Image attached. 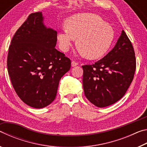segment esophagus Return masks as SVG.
Listing matches in <instances>:
<instances>
[{"instance_id": "34e87169", "label": "esophagus", "mask_w": 147, "mask_h": 147, "mask_svg": "<svg viewBox=\"0 0 147 147\" xmlns=\"http://www.w3.org/2000/svg\"><path fill=\"white\" fill-rule=\"evenodd\" d=\"M78 63H77V62H76L75 61H72L71 62V66L72 67H75L76 65H78Z\"/></svg>"}]
</instances>
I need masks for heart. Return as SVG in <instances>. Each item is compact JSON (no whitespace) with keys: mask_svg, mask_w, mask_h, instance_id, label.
I'll list each match as a JSON object with an SVG mask.
<instances>
[{"mask_svg":"<svg viewBox=\"0 0 147 147\" xmlns=\"http://www.w3.org/2000/svg\"><path fill=\"white\" fill-rule=\"evenodd\" d=\"M66 28L58 34L59 46L67 51L77 39V46L84 55L90 59L100 58L112 44L114 30L98 16L92 13L76 14L66 21Z\"/></svg>","mask_w":147,"mask_h":147,"instance_id":"1","label":"heart"}]
</instances>
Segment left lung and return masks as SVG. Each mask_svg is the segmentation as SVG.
<instances>
[{
  "instance_id": "1",
  "label": "left lung",
  "mask_w": 147,
  "mask_h": 147,
  "mask_svg": "<svg viewBox=\"0 0 147 147\" xmlns=\"http://www.w3.org/2000/svg\"><path fill=\"white\" fill-rule=\"evenodd\" d=\"M86 98L103 108L120 100L132 82L136 69L134 47L124 30L114 48L94 64L82 66Z\"/></svg>"
}]
</instances>
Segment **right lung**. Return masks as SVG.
Listing matches in <instances>:
<instances>
[{"mask_svg":"<svg viewBox=\"0 0 147 147\" xmlns=\"http://www.w3.org/2000/svg\"><path fill=\"white\" fill-rule=\"evenodd\" d=\"M41 12L30 14L11 39L7 58L9 78L19 97L29 106L53 102L71 59L55 49L57 32L43 23Z\"/></svg>","mask_w":147,"mask_h":147,"instance_id":"right-lung-1","label":"right lung"}]
</instances>
